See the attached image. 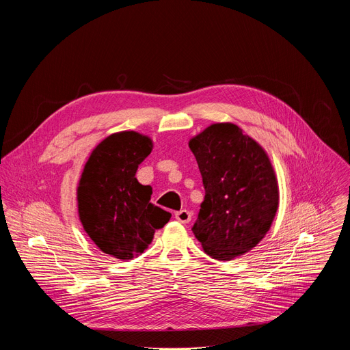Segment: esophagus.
<instances>
[{
  "label": "esophagus",
  "mask_w": 350,
  "mask_h": 350,
  "mask_svg": "<svg viewBox=\"0 0 350 350\" xmlns=\"http://www.w3.org/2000/svg\"><path fill=\"white\" fill-rule=\"evenodd\" d=\"M176 219L178 223L187 224V223H190V219H191V213L187 211V210H180V211L176 213Z\"/></svg>",
  "instance_id": "obj_1"
}]
</instances>
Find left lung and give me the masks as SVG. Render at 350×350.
<instances>
[{
    "label": "left lung",
    "mask_w": 350,
    "mask_h": 350,
    "mask_svg": "<svg viewBox=\"0 0 350 350\" xmlns=\"http://www.w3.org/2000/svg\"><path fill=\"white\" fill-rule=\"evenodd\" d=\"M206 189L193 232L211 258L231 261L256 247L280 204L262 146L234 123H213L189 142Z\"/></svg>",
    "instance_id": "obj_1"
}]
</instances>
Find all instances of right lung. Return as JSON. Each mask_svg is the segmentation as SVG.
<instances>
[{
  "mask_svg": "<svg viewBox=\"0 0 350 350\" xmlns=\"http://www.w3.org/2000/svg\"><path fill=\"white\" fill-rule=\"evenodd\" d=\"M153 142L135 131L103 139L92 150L77 190L78 214L96 247L118 260H132L153 241L172 214L150 203L152 187L136 178Z\"/></svg>",
  "mask_w": 350,
  "mask_h": 350,
  "instance_id": "1",
  "label": "right lung"
}]
</instances>
